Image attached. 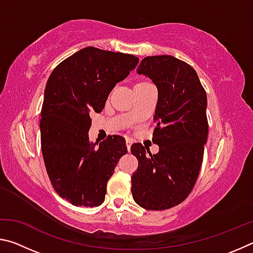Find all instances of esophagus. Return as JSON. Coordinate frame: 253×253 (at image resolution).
<instances>
[{"mask_svg":"<svg viewBox=\"0 0 253 253\" xmlns=\"http://www.w3.org/2000/svg\"><path fill=\"white\" fill-rule=\"evenodd\" d=\"M131 144H132V142H131V139H126V146H127V151L129 152L130 151V146H131Z\"/></svg>","mask_w":253,"mask_h":253,"instance_id":"1","label":"esophagus"}]
</instances>
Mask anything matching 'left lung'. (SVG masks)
<instances>
[{
	"instance_id": "left-lung-1",
	"label": "left lung",
	"mask_w": 253,
	"mask_h": 253,
	"mask_svg": "<svg viewBox=\"0 0 253 253\" xmlns=\"http://www.w3.org/2000/svg\"><path fill=\"white\" fill-rule=\"evenodd\" d=\"M137 74L152 79L158 91L154 115L155 155L142 144L131 145L138 168L131 176L135 202L146 210H166L193 190L208 139L207 92L196 71L172 55L142 60Z\"/></svg>"
}]
</instances>
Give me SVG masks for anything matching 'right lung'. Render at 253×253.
<instances>
[{"label":"right lung","instance_id":"obj_1","mask_svg":"<svg viewBox=\"0 0 253 253\" xmlns=\"http://www.w3.org/2000/svg\"><path fill=\"white\" fill-rule=\"evenodd\" d=\"M132 54L87 46L55 67L45 85L41 109V148L55 192L76 207H99L107 182L127 153L122 136L89 142L90 115L138 65Z\"/></svg>","mask_w":253,"mask_h":253}]
</instances>
